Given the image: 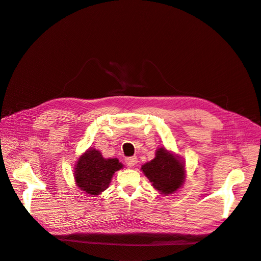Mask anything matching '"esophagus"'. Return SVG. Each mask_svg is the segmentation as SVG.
Returning <instances> with one entry per match:
<instances>
[{"label":"esophagus","mask_w":261,"mask_h":261,"mask_svg":"<svg viewBox=\"0 0 261 261\" xmlns=\"http://www.w3.org/2000/svg\"><path fill=\"white\" fill-rule=\"evenodd\" d=\"M126 164L128 165V167H134V165L136 164L137 162V158L136 156H129V158H126L125 159Z\"/></svg>","instance_id":"34e87169"}]
</instances>
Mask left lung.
<instances>
[{
  "label": "left lung",
  "mask_w": 261,
  "mask_h": 261,
  "mask_svg": "<svg viewBox=\"0 0 261 261\" xmlns=\"http://www.w3.org/2000/svg\"><path fill=\"white\" fill-rule=\"evenodd\" d=\"M141 170L152 186L164 195L176 192L185 177L184 163L164 148L158 150L154 159L144 164Z\"/></svg>",
  "instance_id": "1"
}]
</instances>
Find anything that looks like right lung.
<instances>
[{"mask_svg": "<svg viewBox=\"0 0 261 261\" xmlns=\"http://www.w3.org/2000/svg\"><path fill=\"white\" fill-rule=\"evenodd\" d=\"M123 168L117 159H105L101 152L90 149L85 152L75 167V180L82 191L89 195H98L106 191L114 172Z\"/></svg>", "mask_w": 261, "mask_h": 261, "instance_id": "obj_1", "label": "right lung"}]
</instances>
